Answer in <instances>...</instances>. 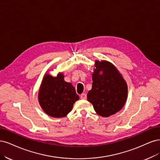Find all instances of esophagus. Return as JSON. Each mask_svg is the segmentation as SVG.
I'll use <instances>...</instances> for the list:
<instances>
[{
    "mask_svg": "<svg viewBox=\"0 0 160 160\" xmlns=\"http://www.w3.org/2000/svg\"><path fill=\"white\" fill-rule=\"evenodd\" d=\"M80 98H81V99H82V100H86V99L87 98L86 94H85V93L82 94L80 95Z\"/></svg>",
    "mask_w": 160,
    "mask_h": 160,
    "instance_id": "1",
    "label": "esophagus"
}]
</instances>
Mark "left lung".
I'll return each mask as SVG.
<instances>
[{
  "mask_svg": "<svg viewBox=\"0 0 160 160\" xmlns=\"http://www.w3.org/2000/svg\"><path fill=\"white\" fill-rule=\"evenodd\" d=\"M92 81L87 98L97 114L108 117L120 111L127 99L128 86L116 67L108 61L96 60Z\"/></svg>",
  "mask_w": 160,
  "mask_h": 160,
  "instance_id": "left-lung-1",
  "label": "left lung"
}]
</instances>
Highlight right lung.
<instances>
[{"label":"right lung","instance_id":"add662e5","mask_svg":"<svg viewBox=\"0 0 160 160\" xmlns=\"http://www.w3.org/2000/svg\"><path fill=\"white\" fill-rule=\"evenodd\" d=\"M79 100L74 87L64 80L60 73L57 77L46 75L41 84L38 101L42 110L50 116H66L72 109L74 102Z\"/></svg>","mask_w":160,"mask_h":160}]
</instances>
